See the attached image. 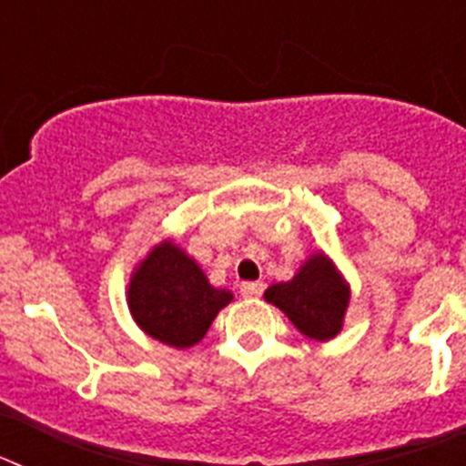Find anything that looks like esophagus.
Wrapping results in <instances>:
<instances>
[{
  "label": "esophagus",
  "mask_w": 466,
  "mask_h": 466,
  "mask_svg": "<svg viewBox=\"0 0 466 466\" xmlns=\"http://www.w3.org/2000/svg\"><path fill=\"white\" fill-rule=\"evenodd\" d=\"M263 289H266V284L263 282H242L240 284V294L245 296V299H257V296L263 294Z\"/></svg>",
  "instance_id": "obj_1"
}]
</instances>
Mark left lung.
I'll return each mask as SVG.
<instances>
[{"mask_svg": "<svg viewBox=\"0 0 466 466\" xmlns=\"http://www.w3.org/2000/svg\"><path fill=\"white\" fill-rule=\"evenodd\" d=\"M266 300L278 306L303 336L331 340L343 329L350 303V287L327 254L317 252L289 282L270 284Z\"/></svg>", "mask_w": 466, "mask_h": 466, "instance_id": "obj_1", "label": "left lung"}]
</instances>
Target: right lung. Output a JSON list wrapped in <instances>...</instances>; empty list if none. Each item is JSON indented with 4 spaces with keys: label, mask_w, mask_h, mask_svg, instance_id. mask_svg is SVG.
<instances>
[{
    "label": "right lung",
    "mask_w": 466,
    "mask_h": 466,
    "mask_svg": "<svg viewBox=\"0 0 466 466\" xmlns=\"http://www.w3.org/2000/svg\"><path fill=\"white\" fill-rule=\"evenodd\" d=\"M233 300L172 240L156 245L127 284V308L144 333L170 348L200 343L214 317Z\"/></svg>",
    "instance_id": "right-lung-1"
}]
</instances>
